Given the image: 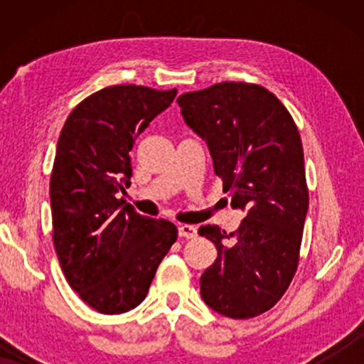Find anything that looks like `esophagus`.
Returning a JSON list of instances; mask_svg holds the SVG:
<instances>
[{
    "mask_svg": "<svg viewBox=\"0 0 364 364\" xmlns=\"http://www.w3.org/2000/svg\"><path fill=\"white\" fill-rule=\"evenodd\" d=\"M178 237H182V238H196L197 237V227L187 225V223H183V225L178 227Z\"/></svg>",
    "mask_w": 364,
    "mask_h": 364,
    "instance_id": "obj_1",
    "label": "esophagus"
}]
</instances>
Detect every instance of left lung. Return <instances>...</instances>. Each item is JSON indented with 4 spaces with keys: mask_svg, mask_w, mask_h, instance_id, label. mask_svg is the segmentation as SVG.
Returning <instances> with one entry per match:
<instances>
[{
    "mask_svg": "<svg viewBox=\"0 0 364 364\" xmlns=\"http://www.w3.org/2000/svg\"><path fill=\"white\" fill-rule=\"evenodd\" d=\"M177 102L205 141L230 205L247 213L237 232L198 228L217 247L200 295L223 316H258L275 306L298 267L308 212L300 132L275 94L257 84H213Z\"/></svg>",
    "mask_w": 364,
    "mask_h": 364,
    "instance_id": "8db88e82",
    "label": "left lung"
}]
</instances>
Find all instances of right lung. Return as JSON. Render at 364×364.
I'll list each match as a JSON object with an SVG mask.
<instances>
[{
  "label": "right lung",
  "mask_w": 364,
  "mask_h": 364,
  "mask_svg": "<svg viewBox=\"0 0 364 364\" xmlns=\"http://www.w3.org/2000/svg\"><path fill=\"white\" fill-rule=\"evenodd\" d=\"M177 89L104 87L79 102L59 136L49 196L53 240L74 291L104 315H119L146 298L177 227L124 203L131 186V149Z\"/></svg>",
  "instance_id": "1"
}]
</instances>
